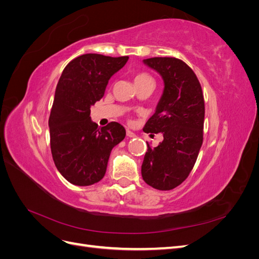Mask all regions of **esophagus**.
I'll use <instances>...</instances> for the list:
<instances>
[{"label": "esophagus", "mask_w": 259, "mask_h": 259, "mask_svg": "<svg viewBox=\"0 0 259 259\" xmlns=\"http://www.w3.org/2000/svg\"><path fill=\"white\" fill-rule=\"evenodd\" d=\"M126 136L127 137H130V138H134L135 137V134H134V133H133V132H131V131H126Z\"/></svg>", "instance_id": "esophagus-1"}]
</instances>
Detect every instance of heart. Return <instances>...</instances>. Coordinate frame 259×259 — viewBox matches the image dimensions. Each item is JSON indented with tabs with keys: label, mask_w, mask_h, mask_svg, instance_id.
Listing matches in <instances>:
<instances>
[{
	"label": "heart",
	"mask_w": 259,
	"mask_h": 259,
	"mask_svg": "<svg viewBox=\"0 0 259 259\" xmlns=\"http://www.w3.org/2000/svg\"><path fill=\"white\" fill-rule=\"evenodd\" d=\"M143 82H153L152 77L147 73H139L135 76V84L143 83Z\"/></svg>",
	"instance_id": "heart-1"
}]
</instances>
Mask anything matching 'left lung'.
<instances>
[{"label": "left lung", "mask_w": 259, "mask_h": 259, "mask_svg": "<svg viewBox=\"0 0 259 259\" xmlns=\"http://www.w3.org/2000/svg\"><path fill=\"white\" fill-rule=\"evenodd\" d=\"M163 79L164 90L155 113L144 132L161 133L162 143L148 150L142 165L143 179L158 190H171L189 176L203 143L204 97L192 69L174 57L144 59Z\"/></svg>", "instance_id": "1"}]
</instances>
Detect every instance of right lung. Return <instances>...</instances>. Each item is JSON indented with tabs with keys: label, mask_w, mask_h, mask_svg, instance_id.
Segmentation results:
<instances>
[{
	"label": "right lung",
	"mask_w": 259,
	"mask_h": 259,
	"mask_svg": "<svg viewBox=\"0 0 259 259\" xmlns=\"http://www.w3.org/2000/svg\"><path fill=\"white\" fill-rule=\"evenodd\" d=\"M127 60V56L85 54L61 73L49 120L51 150L59 173L72 185L91 186L103 179L111 150L126 135L120 123L99 127L90 115L110 77Z\"/></svg>",
	"instance_id": "1"
}]
</instances>
